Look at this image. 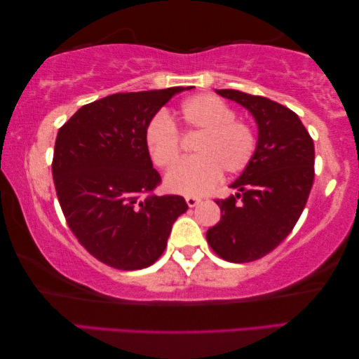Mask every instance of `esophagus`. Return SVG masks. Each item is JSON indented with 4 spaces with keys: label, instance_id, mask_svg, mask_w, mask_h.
<instances>
[{
    "label": "esophagus",
    "instance_id": "1",
    "mask_svg": "<svg viewBox=\"0 0 359 359\" xmlns=\"http://www.w3.org/2000/svg\"><path fill=\"white\" fill-rule=\"evenodd\" d=\"M186 203L189 205V207L192 208V207H196V205L201 203V198L194 197V196H187V197H186Z\"/></svg>",
    "mask_w": 359,
    "mask_h": 359
}]
</instances>
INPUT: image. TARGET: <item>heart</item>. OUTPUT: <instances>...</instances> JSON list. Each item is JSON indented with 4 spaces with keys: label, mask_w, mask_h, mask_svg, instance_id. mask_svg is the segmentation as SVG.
<instances>
[{
    "label": "heart",
    "mask_w": 359,
    "mask_h": 359,
    "mask_svg": "<svg viewBox=\"0 0 359 359\" xmlns=\"http://www.w3.org/2000/svg\"><path fill=\"white\" fill-rule=\"evenodd\" d=\"M178 116L186 133L198 135L194 143L197 156L186 158L167 175L170 191L201 196L218 184L221 173L233 176L248 168L257 149L256 133L248 122L235 117L224 100L210 93L191 97L181 103ZM144 144L158 168H170L180 161L178 128L163 113L148 122Z\"/></svg>",
    "instance_id": "1"
}]
</instances>
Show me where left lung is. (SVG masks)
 I'll use <instances>...</instances> for the list:
<instances>
[{"mask_svg": "<svg viewBox=\"0 0 359 359\" xmlns=\"http://www.w3.org/2000/svg\"><path fill=\"white\" fill-rule=\"evenodd\" d=\"M255 116L257 149L248 168L235 181L229 198H216L221 219L207 240L229 262H251L273 251L294 229L315 178V146L294 111L273 100L222 89Z\"/></svg>", "mask_w": 359, "mask_h": 359, "instance_id": "obj_1", "label": "left lung"}]
</instances>
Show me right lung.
<instances>
[{
	"instance_id": "1",
	"label": "right lung",
	"mask_w": 359,
	"mask_h": 359,
	"mask_svg": "<svg viewBox=\"0 0 359 359\" xmlns=\"http://www.w3.org/2000/svg\"><path fill=\"white\" fill-rule=\"evenodd\" d=\"M189 89V87H187ZM184 87L113 93L81 107L60 127L52 176L65 219L100 262L119 270L149 267L167 248L181 196H156L144 128Z\"/></svg>"
}]
</instances>
